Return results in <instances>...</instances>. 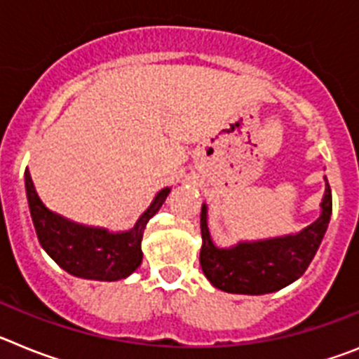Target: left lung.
Returning <instances> with one entry per match:
<instances>
[{"mask_svg":"<svg viewBox=\"0 0 359 359\" xmlns=\"http://www.w3.org/2000/svg\"><path fill=\"white\" fill-rule=\"evenodd\" d=\"M320 207V217L298 233L241 241L231 248H217L208 230V208L203 203L199 253L203 273L212 286L226 293L264 294L290 286L311 264L331 221L332 196L327 180Z\"/></svg>","mask_w":359,"mask_h":359,"instance_id":"8db88e82","label":"left lung"}]
</instances>
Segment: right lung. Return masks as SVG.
I'll return each mask as SVG.
<instances>
[{
  "mask_svg": "<svg viewBox=\"0 0 359 359\" xmlns=\"http://www.w3.org/2000/svg\"><path fill=\"white\" fill-rule=\"evenodd\" d=\"M28 207L41 246L73 277L88 280H120L142 264V237L149 219L160 210L170 189H161L135 226L128 231L86 226L55 214L43 205L28 169L25 170Z\"/></svg>",
  "mask_w": 359,
  "mask_h": 359,
  "instance_id": "1",
  "label": "right lung"
}]
</instances>
